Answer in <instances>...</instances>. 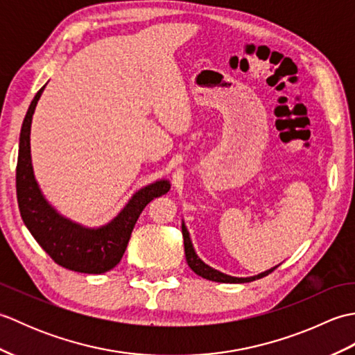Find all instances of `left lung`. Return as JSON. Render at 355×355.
I'll return each mask as SVG.
<instances>
[{"instance_id": "obj_1", "label": "left lung", "mask_w": 355, "mask_h": 355, "mask_svg": "<svg viewBox=\"0 0 355 355\" xmlns=\"http://www.w3.org/2000/svg\"><path fill=\"white\" fill-rule=\"evenodd\" d=\"M182 232H183V238H184V253H186L187 266H189L198 276L209 279V281L225 282V284H244V282H252V281H256V279H261L263 276H267L275 268H277V267H275V268H271L268 271H263V273H261L258 276H253V277H232V276H227V275H223V273H220V271L214 270L212 267L206 266V263L198 258L197 253H195V250H193L191 238H189V232H187L184 224L182 227Z\"/></svg>"}]
</instances>
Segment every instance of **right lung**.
Here are the masks:
<instances>
[{
  "mask_svg": "<svg viewBox=\"0 0 355 355\" xmlns=\"http://www.w3.org/2000/svg\"><path fill=\"white\" fill-rule=\"evenodd\" d=\"M44 88L45 85L30 103L19 135L17 198L21 218L37 244L58 266L79 273L101 275L120 262L141 210L154 198L168 192L171 184L162 180L139 191L116 220L102 229H84L59 216L37 189L30 162V125Z\"/></svg>",
  "mask_w": 355,
  "mask_h": 355,
  "instance_id": "1",
  "label": "right lung"
}]
</instances>
